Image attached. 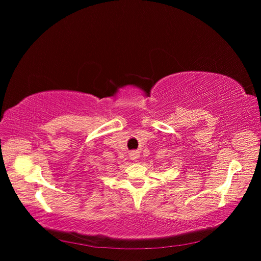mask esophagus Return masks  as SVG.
<instances>
[{"label":"esophagus","mask_w":261,"mask_h":261,"mask_svg":"<svg viewBox=\"0 0 261 261\" xmlns=\"http://www.w3.org/2000/svg\"><path fill=\"white\" fill-rule=\"evenodd\" d=\"M130 159H133V160H135V159H137V158H138V151H132L130 153Z\"/></svg>","instance_id":"obj_1"}]
</instances>
